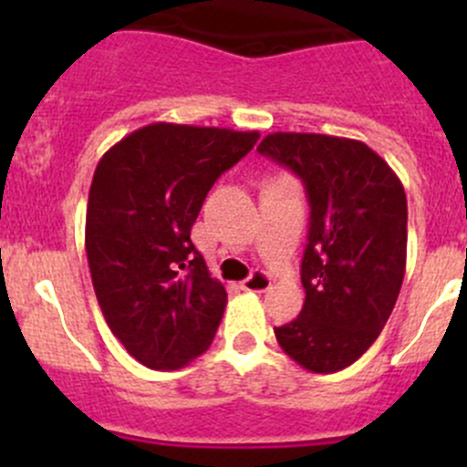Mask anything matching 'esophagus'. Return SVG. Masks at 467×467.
Segmentation results:
<instances>
[{
	"mask_svg": "<svg viewBox=\"0 0 467 467\" xmlns=\"http://www.w3.org/2000/svg\"><path fill=\"white\" fill-rule=\"evenodd\" d=\"M242 289L255 291V294H264V291L271 289V277L264 271H255L253 275H248L246 280L242 282Z\"/></svg>",
	"mask_w": 467,
	"mask_h": 467,
	"instance_id": "obj_1",
	"label": "esophagus"
}]
</instances>
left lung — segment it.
<instances>
[{
    "instance_id": "obj_1",
    "label": "left lung",
    "mask_w": 467,
    "mask_h": 467,
    "mask_svg": "<svg viewBox=\"0 0 467 467\" xmlns=\"http://www.w3.org/2000/svg\"><path fill=\"white\" fill-rule=\"evenodd\" d=\"M257 150L303 178L312 207L303 312L275 327V338L305 370L337 373L373 346L395 307L407 266V194L359 140L271 133Z\"/></svg>"
}]
</instances>
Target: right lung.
<instances>
[{
  "label": "right lung",
  "mask_w": 467,
  "mask_h": 467,
  "mask_svg": "<svg viewBox=\"0 0 467 467\" xmlns=\"http://www.w3.org/2000/svg\"><path fill=\"white\" fill-rule=\"evenodd\" d=\"M257 140V130L155 121L99 160L89 275L108 327L146 368H181L214 338L228 294L192 244V225L216 178Z\"/></svg>",
  "instance_id": "add662e5"
}]
</instances>
